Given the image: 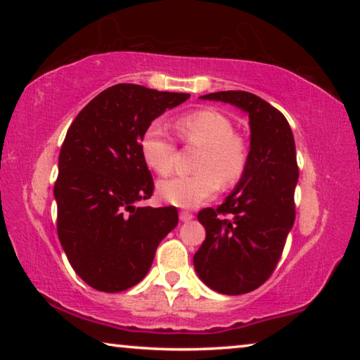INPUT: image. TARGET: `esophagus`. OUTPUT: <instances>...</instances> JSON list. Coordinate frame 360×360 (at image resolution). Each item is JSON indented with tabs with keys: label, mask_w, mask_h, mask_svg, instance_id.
Returning a JSON list of instances; mask_svg holds the SVG:
<instances>
[{
	"label": "esophagus",
	"mask_w": 360,
	"mask_h": 360,
	"mask_svg": "<svg viewBox=\"0 0 360 360\" xmlns=\"http://www.w3.org/2000/svg\"><path fill=\"white\" fill-rule=\"evenodd\" d=\"M179 219L182 222H188V221H192V219H193V214H192V212H188V211H181Z\"/></svg>",
	"instance_id": "34e87169"
}]
</instances>
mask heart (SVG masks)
Here are the masks:
<instances>
[{"label": "heart", "instance_id": "1", "mask_svg": "<svg viewBox=\"0 0 360 360\" xmlns=\"http://www.w3.org/2000/svg\"><path fill=\"white\" fill-rule=\"evenodd\" d=\"M182 141L200 148L195 174L174 176L158 182V195L181 208H195L217 193L219 187H233L245 176L251 149L248 139L235 131L227 114L214 108H202L181 115L174 122ZM139 150L146 165L165 176L174 167V144L160 124H150L141 136Z\"/></svg>", "mask_w": 360, "mask_h": 360}]
</instances>
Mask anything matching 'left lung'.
I'll use <instances>...</instances> for the list:
<instances>
[{
	"instance_id": "obj_1",
	"label": "left lung",
	"mask_w": 360,
	"mask_h": 360,
	"mask_svg": "<svg viewBox=\"0 0 360 360\" xmlns=\"http://www.w3.org/2000/svg\"><path fill=\"white\" fill-rule=\"evenodd\" d=\"M200 98L230 103L249 115L251 157L224 203L198 212L206 238L193 255V266L219 294H248L271 276L295 221L294 135L288 119L254 94L227 90Z\"/></svg>"
}]
</instances>
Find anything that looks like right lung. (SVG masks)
Segmentation results:
<instances>
[{"label": "right lung", "mask_w": 360, "mask_h": 360, "mask_svg": "<svg viewBox=\"0 0 360 360\" xmlns=\"http://www.w3.org/2000/svg\"><path fill=\"white\" fill-rule=\"evenodd\" d=\"M188 94L117 84L85 106L58 157V240L82 281L122 292L148 275L157 246L178 225L174 206H138L154 181L139 150L150 122Z\"/></svg>", "instance_id": "1"}]
</instances>
